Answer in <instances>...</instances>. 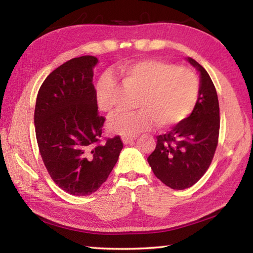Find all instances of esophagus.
<instances>
[{
  "label": "esophagus",
  "instance_id": "esophagus-1",
  "mask_svg": "<svg viewBox=\"0 0 253 253\" xmlns=\"http://www.w3.org/2000/svg\"><path fill=\"white\" fill-rule=\"evenodd\" d=\"M135 139H136L135 137H124V138H123V143L125 144V145H127V144H130V143L134 142Z\"/></svg>",
  "mask_w": 253,
  "mask_h": 253
}]
</instances>
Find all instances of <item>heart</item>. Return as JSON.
Wrapping results in <instances>:
<instances>
[{
	"instance_id": "heart-1",
	"label": "heart",
	"mask_w": 253,
	"mask_h": 253,
	"mask_svg": "<svg viewBox=\"0 0 253 253\" xmlns=\"http://www.w3.org/2000/svg\"><path fill=\"white\" fill-rule=\"evenodd\" d=\"M123 87L139 92L136 111L111 115L107 122L110 132L134 137L157 124L163 129L183 123L193 113L200 97V80L193 70L158 59H144L118 69ZM124 89L113 75L105 74L95 89L98 108L110 113L121 105Z\"/></svg>"
}]
</instances>
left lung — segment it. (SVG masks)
Instances as JSON below:
<instances>
[{"label": "left lung", "mask_w": 253, "mask_h": 253, "mask_svg": "<svg viewBox=\"0 0 253 253\" xmlns=\"http://www.w3.org/2000/svg\"><path fill=\"white\" fill-rule=\"evenodd\" d=\"M187 61L201 76L198 104L187 119L156 137V147L147 157L155 176L173 190L191 187L203 176L219 142L220 108L215 87L199 62L192 58Z\"/></svg>", "instance_id": "obj_1"}]
</instances>
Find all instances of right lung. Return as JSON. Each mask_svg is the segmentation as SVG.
<instances>
[{"instance_id":"obj_1","label":"right lung","mask_w":253,"mask_h":253,"mask_svg":"<svg viewBox=\"0 0 253 253\" xmlns=\"http://www.w3.org/2000/svg\"><path fill=\"white\" fill-rule=\"evenodd\" d=\"M93 55L74 58L46 77L37 96L34 126L51 178L71 195L84 196L106 182L123 149L119 136L101 142L105 117L92 84Z\"/></svg>"}]
</instances>
